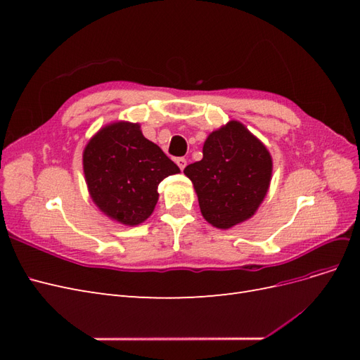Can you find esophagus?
Instances as JSON below:
<instances>
[{"label":"esophagus","mask_w":360,"mask_h":360,"mask_svg":"<svg viewBox=\"0 0 360 360\" xmlns=\"http://www.w3.org/2000/svg\"><path fill=\"white\" fill-rule=\"evenodd\" d=\"M176 162H177V165H179V168H180L181 171H183L184 168H186V165H188V160L184 159V158H179Z\"/></svg>","instance_id":"34e87169"}]
</instances>
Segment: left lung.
Returning a JSON list of instances; mask_svg holds the SVG:
<instances>
[{
    "label": "left lung",
    "instance_id": "left-lung-1",
    "mask_svg": "<svg viewBox=\"0 0 360 360\" xmlns=\"http://www.w3.org/2000/svg\"><path fill=\"white\" fill-rule=\"evenodd\" d=\"M274 171L270 151L248 127L231 120L207 136L202 159L184 168L201 214L228 230L250 219L264 201Z\"/></svg>",
    "mask_w": 360,
    "mask_h": 360
}]
</instances>
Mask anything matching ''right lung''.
<instances>
[{
	"instance_id": "obj_1",
	"label": "right lung",
	"mask_w": 360,
	"mask_h": 360,
	"mask_svg": "<svg viewBox=\"0 0 360 360\" xmlns=\"http://www.w3.org/2000/svg\"><path fill=\"white\" fill-rule=\"evenodd\" d=\"M82 165L93 202L110 219L129 226L148 219L159 200L158 184L180 172L130 122H114L94 134L84 148Z\"/></svg>"
}]
</instances>
